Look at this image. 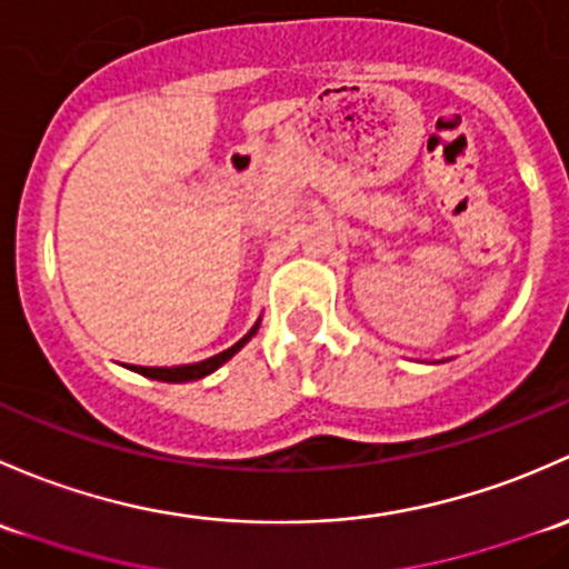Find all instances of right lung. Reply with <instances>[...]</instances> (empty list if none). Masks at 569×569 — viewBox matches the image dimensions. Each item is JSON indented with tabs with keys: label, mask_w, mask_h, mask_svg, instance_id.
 <instances>
[{
	"label": "right lung",
	"mask_w": 569,
	"mask_h": 569,
	"mask_svg": "<svg viewBox=\"0 0 569 569\" xmlns=\"http://www.w3.org/2000/svg\"><path fill=\"white\" fill-rule=\"evenodd\" d=\"M257 328H260V320H257V323L251 326V331L246 333L243 339H238V342L232 345V348L221 350V353L210 356V359H204V361H197V365H180V367H131V370H137L139 375H148V378H153V380H167V383H186V380H199V378H204V375H210V372L219 370V367L224 365V361H230L232 356H236L238 350H241L243 345L249 342L251 337H254Z\"/></svg>",
	"instance_id": "add662e5"
}]
</instances>
